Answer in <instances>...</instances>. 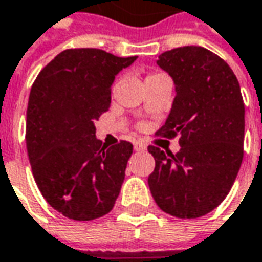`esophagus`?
Returning <instances> with one entry per match:
<instances>
[{
    "label": "esophagus",
    "mask_w": 262,
    "mask_h": 262,
    "mask_svg": "<svg viewBox=\"0 0 262 262\" xmlns=\"http://www.w3.org/2000/svg\"><path fill=\"white\" fill-rule=\"evenodd\" d=\"M133 148H135L136 152H141V151H145V149H146V145H145L142 141H136V142L133 143Z\"/></svg>",
    "instance_id": "obj_1"
}]
</instances>
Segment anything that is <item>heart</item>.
Returning <instances> with one entry per match:
<instances>
[{
    "label": "heart",
    "instance_id": "obj_1",
    "mask_svg": "<svg viewBox=\"0 0 262 262\" xmlns=\"http://www.w3.org/2000/svg\"><path fill=\"white\" fill-rule=\"evenodd\" d=\"M155 76H160V73H152V74H148V76H146V79H145V80H148V79H151V77H155Z\"/></svg>",
    "mask_w": 262,
    "mask_h": 262
}]
</instances>
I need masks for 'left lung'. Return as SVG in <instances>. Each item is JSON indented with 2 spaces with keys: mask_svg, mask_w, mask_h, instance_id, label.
Here are the masks:
<instances>
[{
  "mask_svg": "<svg viewBox=\"0 0 262 262\" xmlns=\"http://www.w3.org/2000/svg\"><path fill=\"white\" fill-rule=\"evenodd\" d=\"M157 64L176 85L171 111L157 136L179 135L180 151L148 146L155 160L148 185L164 212L198 219L227 196L244 160L241 86L229 64L202 47L165 51Z\"/></svg>",
  "mask_w": 262,
  "mask_h": 262,
  "instance_id": "left-lung-1",
  "label": "left lung"
}]
</instances>
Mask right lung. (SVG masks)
Returning a JSON list of instances; mask_svg holds the SVG:
<instances>
[{
    "label": "right lung",
    "mask_w": 262,
    "mask_h": 262,
    "mask_svg": "<svg viewBox=\"0 0 262 262\" xmlns=\"http://www.w3.org/2000/svg\"><path fill=\"white\" fill-rule=\"evenodd\" d=\"M136 57L97 48L60 52L38 74L29 95L26 148L42 196L76 222L113 210L133 145L107 148L95 138V121L111 104V85Z\"/></svg>",
    "instance_id": "add662e5"
}]
</instances>
